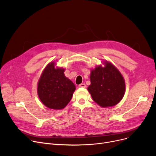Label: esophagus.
I'll use <instances>...</instances> for the list:
<instances>
[{"label": "esophagus", "mask_w": 156, "mask_h": 156, "mask_svg": "<svg viewBox=\"0 0 156 156\" xmlns=\"http://www.w3.org/2000/svg\"><path fill=\"white\" fill-rule=\"evenodd\" d=\"M78 87L80 88V87H82V88H85L86 87V85L85 83H81L80 85H78Z\"/></svg>", "instance_id": "34e87169"}]
</instances>
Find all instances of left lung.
Listing matches in <instances>:
<instances>
[{
    "label": "left lung",
    "instance_id": "8db88e82",
    "mask_svg": "<svg viewBox=\"0 0 156 156\" xmlns=\"http://www.w3.org/2000/svg\"><path fill=\"white\" fill-rule=\"evenodd\" d=\"M104 67L98 66L91 71L88 90L93 100L101 107H112L118 104L125 92L124 78L119 71L108 61Z\"/></svg>",
    "mask_w": 156,
    "mask_h": 156
}]
</instances>
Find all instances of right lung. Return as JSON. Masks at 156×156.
Masks as SVG:
<instances>
[{
	"label": "right lung",
	"mask_w": 156,
	"mask_h": 156,
	"mask_svg": "<svg viewBox=\"0 0 156 156\" xmlns=\"http://www.w3.org/2000/svg\"><path fill=\"white\" fill-rule=\"evenodd\" d=\"M54 62L47 64L38 82L39 99L46 107L62 109L71 101L76 87L65 76L64 69L55 68Z\"/></svg>",
	"instance_id": "add662e5"
}]
</instances>
